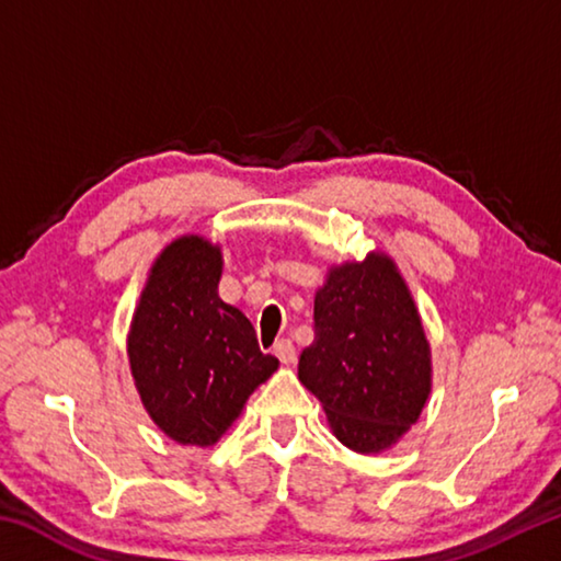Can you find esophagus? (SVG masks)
Segmentation results:
<instances>
[{"mask_svg":"<svg viewBox=\"0 0 561 561\" xmlns=\"http://www.w3.org/2000/svg\"><path fill=\"white\" fill-rule=\"evenodd\" d=\"M274 356H277L284 366H289V364H294V360H297V351H294V344L289 339H282V341H277V344H274Z\"/></svg>","mask_w":561,"mask_h":561,"instance_id":"1","label":"esophagus"}]
</instances>
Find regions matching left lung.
Returning a JSON list of instances; mask_svg holds the SVG:
<instances>
[{
  "instance_id": "left-lung-1",
  "label": "left lung",
  "mask_w": 561,
  "mask_h": 561,
  "mask_svg": "<svg viewBox=\"0 0 561 561\" xmlns=\"http://www.w3.org/2000/svg\"><path fill=\"white\" fill-rule=\"evenodd\" d=\"M299 381L324 405L346 448H391L431 393V344L408 284L383 252L331 267L314 297V341Z\"/></svg>"
}]
</instances>
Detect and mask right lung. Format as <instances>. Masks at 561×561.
Returning a JSON list of instances; mask_svg holds the SVG:
<instances>
[{"instance_id": "add662e5", "label": "right lung", "mask_w": 561, "mask_h": 561, "mask_svg": "<svg viewBox=\"0 0 561 561\" xmlns=\"http://www.w3.org/2000/svg\"><path fill=\"white\" fill-rule=\"evenodd\" d=\"M222 250L201 234L170 242L150 267L128 331L130 374L168 438L207 448L277 371L240 309L217 294Z\"/></svg>"}]
</instances>
